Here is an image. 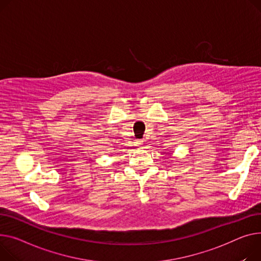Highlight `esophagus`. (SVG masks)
<instances>
[{
  "instance_id": "esophagus-1",
  "label": "esophagus",
  "mask_w": 261,
  "mask_h": 261,
  "mask_svg": "<svg viewBox=\"0 0 261 261\" xmlns=\"http://www.w3.org/2000/svg\"><path fill=\"white\" fill-rule=\"evenodd\" d=\"M143 143H144V142H143V141H138V142H137V143H136V144H137V146H138V147H142V146H143V145H144V144H143Z\"/></svg>"
}]
</instances>
